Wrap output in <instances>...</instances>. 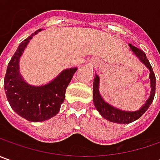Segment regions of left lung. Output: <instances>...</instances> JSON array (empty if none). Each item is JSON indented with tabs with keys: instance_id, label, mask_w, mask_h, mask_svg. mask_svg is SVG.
<instances>
[{
	"instance_id": "obj_1",
	"label": "left lung",
	"mask_w": 160,
	"mask_h": 160,
	"mask_svg": "<svg viewBox=\"0 0 160 160\" xmlns=\"http://www.w3.org/2000/svg\"><path fill=\"white\" fill-rule=\"evenodd\" d=\"M129 47H130V50H132L133 55L135 57H137L139 60L150 70L149 78L151 80V94H150L149 99L142 105V107L135 111H127V110H122L120 108H118L108 104V102L104 101V99L102 98L100 93V77L96 74L95 77L93 79V90H92L93 99H92V101H93L96 109L99 111V113L101 114L102 117H103L105 119L108 120L110 122H113V123H117V124H129V123H132L133 121L140 118L151 106V104L154 100V96H155L156 77H155V74L152 69V67L150 64V61L146 57V54L142 50L136 48L135 46H132V44H129Z\"/></svg>"
}]
</instances>
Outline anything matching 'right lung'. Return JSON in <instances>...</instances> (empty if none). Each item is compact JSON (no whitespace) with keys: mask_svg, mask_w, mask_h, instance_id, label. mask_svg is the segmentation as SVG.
I'll return each mask as SVG.
<instances>
[{"mask_svg":"<svg viewBox=\"0 0 160 160\" xmlns=\"http://www.w3.org/2000/svg\"><path fill=\"white\" fill-rule=\"evenodd\" d=\"M42 29L22 42L9 62L4 77V90L10 107L30 122L50 119L59 111L67 87L77 68H67L52 81L42 85H32L25 81L19 71V60L30 40Z\"/></svg>","mask_w":160,"mask_h":160,"instance_id":"right-lung-1","label":"right lung"}]
</instances>
